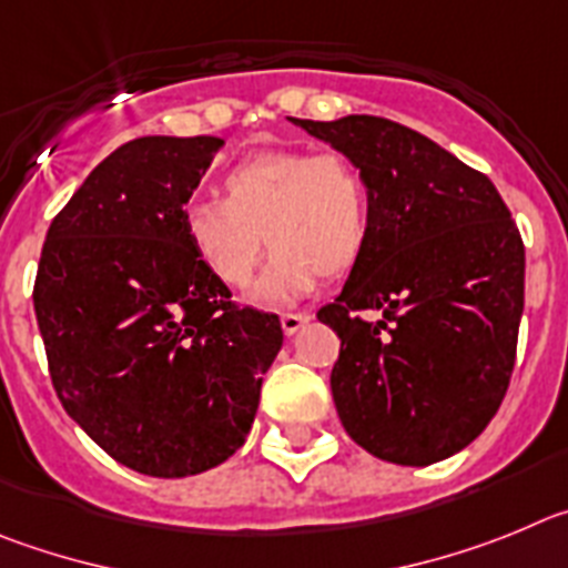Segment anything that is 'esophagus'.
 Here are the masks:
<instances>
[{"label":"esophagus","mask_w":568,"mask_h":568,"mask_svg":"<svg viewBox=\"0 0 568 568\" xmlns=\"http://www.w3.org/2000/svg\"><path fill=\"white\" fill-rule=\"evenodd\" d=\"M308 322H311V314H283L280 325H283V334L285 336H294L296 331L305 328Z\"/></svg>","instance_id":"34e87169"}]
</instances>
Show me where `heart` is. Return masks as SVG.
Instances as JSON below:
<instances>
[{"label":"heart","mask_w":568,"mask_h":568,"mask_svg":"<svg viewBox=\"0 0 568 568\" xmlns=\"http://www.w3.org/2000/svg\"><path fill=\"white\" fill-rule=\"evenodd\" d=\"M183 234L209 274L229 288L254 280L265 243L272 263L254 303L291 305L316 280L342 277L371 237V192L354 163L336 152H263L223 178V201H192Z\"/></svg>","instance_id":"obj_1"}]
</instances>
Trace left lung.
<instances>
[{
	"mask_svg": "<svg viewBox=\"0 0 568 568\" xmlns=\"http://www.w3.org/2000/svg\"><path fill=\"white\" fill-rule=\"evenodd\" d=\"M291 124L342 152L371 192L365 254L316 314L342 342L331 371L342 427L402 467L456 456L513 376L524 314L513 214L487 175L422 132L376 115Z\"/></svg>",
	"mask_w": 568,
	"mask_h": 568,
	"instance_id": "left-lung-1",
	"label": "left lung"
}]
</instances>
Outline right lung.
I'll list each match as a JSON object with an SVG mask.
<instances>
[{"label": "right lung", "instance_id": "add662e5", "mask_svg": "<svg viewBox=\"0 0 568 568\" xmlns=\"http://www.w3.org/2000/svg\"><path fill=\"white\" fill-rule=\"evenodd\" d=\"M223 138L146 135L106 155L55 214L33 308L68 416L155 478L234 456L283 347L274 314L237 308L183 234Z\"/></svg>", "mask_w": 568, "mask_h": 568}]
</instances>
